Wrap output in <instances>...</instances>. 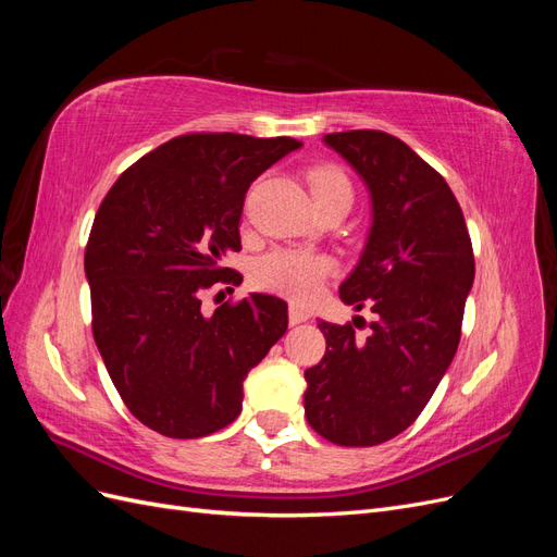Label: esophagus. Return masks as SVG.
Listing matches in <instances>:
<instances>
[{
  "mask_svg": "<svg viewBox=\"0 0 557 557\" xmlns=\"http://www.w3.org/2000/svg\"><path fill=\"white\" fill-rule=\"evenodd\" d=\"M288 320H290V325L305 323V320H309V311L301 309L299 305H290V309H288Z\"/></svg>",
  "mask_w": 557,
  "mask_h": 557,
  "instance_id": "34e87169",
  "label": "esophagus"
}]
</instances>
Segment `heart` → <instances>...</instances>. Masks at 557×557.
<instances>
[{"instance_id": "b5f03b06", "label": "heart", "mask_w": 557, "mask_h": 557, "mask_svg": "<svg viewBox=\"0 0 557 557\" xmlns=\"http://www.w3.org/2000/svg\"><path fill=\"white\" fill-rule=\"evenodd\" d=\"M313 205L330 197H352L346 174L336 164H318L307 174ZM332 272V260L327 256L297 248H276L262 256L252 267V278L260 288L274 290L293 299H309L320 281Z\"/></svg>"}]
</instances>
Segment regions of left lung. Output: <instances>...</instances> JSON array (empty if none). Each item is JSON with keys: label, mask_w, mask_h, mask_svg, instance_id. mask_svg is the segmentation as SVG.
Masks as SVG:
<instances>
[{"label": "left lung", "mask_w": 557, "mask_h": 557, "mask_svg": "<svg viewBox=\"0 0 557 557\" xmlns=\"http://www.w3.org/2000/svg\"><path fill=\"white\" fill-rule=\"evenodd\" d=\"M323 141L372 199V227L339 297L356 311L372 307L376 323L360 342L350 323L320 320L327 350L305 372V413L332 444L376 446L413 423L453 362L474 252L448 183L407 144L379 129Z\"/></svg>", "instance_id": "1"}]
</instances>
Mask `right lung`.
<instances>
[{"mask_svg":"<svg viewBox=\"0 0 557 557\" xmlns=\"http://www.w3.org/2000/svg\"><path fill=\"white\" fill-rule=\"evenodd\" d=\"M301 148L290 137L183 134L134 162L99 207L86 248L92 334L132 416L172 440L223 430L244 379L288 330V305L250 293L201 311V290L234 283L244 197Z\"/></svg>","mask_w":557,"mask_h":557,"instance_id":"obj_1","label":"right lung"}]
</instances>
